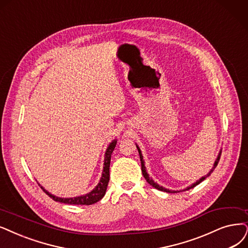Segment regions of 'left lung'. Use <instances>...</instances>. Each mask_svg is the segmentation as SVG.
Segmentation results:
<instances>
[{
	"mask_svg": "<svg viewBox=\"0 0 248 248\" xmlns=\"http://www.w3.org/2000/svg\"><path fill=\"white\" fill-rule=\"evenodd\" d=\"M137 148H138V151H139V155H140V159H141V169H142V173H143V176H144V178H145V180L147 181L149 184L152 186V187H154V188H156L157 190H160V191H163V192H169V193H173V192H175L176 193V191H170V190H169V189H166V188H163V187H161V186H159V185H157L156 183H154V181L152 180V179H150L149 178V176H148V173H147V171H146V168H145V164H144V160H143V156H142V153H141V150H140V148L138 147V146H137ZM221 153L222 152H219V154H218V156H217V160H216V162H215V164H214V168H213V170H210L206 176H204V177H202L201 178L200 180H198L196 183H194V184H192L190 187H188V188H186L185 190H189V189H191V188H194L195 186H197L198 184H200L201 182H202L203 180H205L207 177H209L210 176V173H212L213 171H214V170L216 169V167L217 166V163H218V161H219V158H221Z\"/></svg>",
	"mask_w": 248,
	"mask_h": 248,
	"instance_id": "left-lung-1",
	"label": "left lung"
}]
</instances>
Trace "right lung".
Masks as SVG:
<instances>
[{
    "label": "right lung",
    "mask_w": 248,
    "mask_h": 248,
    "mask_svg": "<svg viewBox=\"0 0 248 248\" xmlns=\"http://www.w3.org/2000/svg\"><path fill=\"white\" fill-rule=\"evenodd\" d=\"M115 145H116V140L110 143V145L108 146V148L105 153L104 169H103L102 177H101V180L99 182V184L96 186V188L93 191H91L90 193H88L86 195H82V196H78V197H73V198H60V197H56V196L50 194L49 192L46 191L42 186H41V188L43 189V191L46 194L50 196L53 200L58 201V202L66 203V204H76V205H91V204H94V203L98 202L99 200H101L104 197L107 186H108L110 159H111V154L115 148Z\"/></svg>",
    "instance_id": "obj_1"
}]
</instances>
